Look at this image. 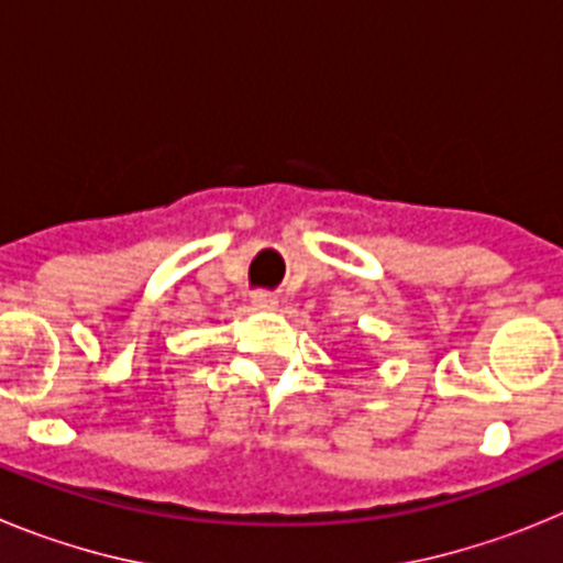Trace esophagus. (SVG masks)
Listing matches in <instances>:
<instances>
[{
    "mask_svg": "<svg viewBox=\"0 0 563 563\" xmlns=\"http://www.w3.org/2000/svg\"><path fill=\"white\" fill-rule=\"evenodd\" d=\"M253 307L262 312L278 310V298L273 292H253Z\"/></svg>",
    "mask_w": 563,
    "mask_h": 563,
    "instance_id": "34e87169",
    "label": "esophagus"
}]
</instances>
